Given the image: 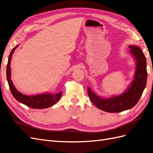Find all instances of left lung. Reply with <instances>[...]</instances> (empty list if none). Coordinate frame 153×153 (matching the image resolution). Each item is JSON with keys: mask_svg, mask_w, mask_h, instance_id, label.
<instances>
[{"mask_svg": "<svg viewBox=\"0 0 153 153\" xmlns=\"http://www.w3.org/2000/svg\"><path fill=\"white\" fill-rule=\"evenodd\" d=\"M130 52L136 61V71L131 84L124 93L108 98H103L96 95L88 87V95L92 103L105 112H121L133 108L144 90L147 77L146 59L142 50L135 45H130Z\"/></svg>", "mask_w": 153, "mask_h": 153, "instance_id": "left-lung-1", "label": "left lung"}]
</instances>
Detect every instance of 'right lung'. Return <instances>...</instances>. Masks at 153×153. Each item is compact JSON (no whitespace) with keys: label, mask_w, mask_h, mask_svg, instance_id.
Listing matches in <instances>:
<instances>
[{"label":"right lung","mask_w":153,"mask_h":153,"mask_svg":"<svg viewBox=\"0 0 153 153\" xmlns=\"http://www.w3.org/2000/svg\"><path fill=\"white\" fill-rule=\"evenodd\" d=\"M18 47V45L13 48L8 58V62L6 69V76L7 80L10 89L13 96L18 101L25 105L26 106L32 108L42 109L47 108L52 106L56 103L61 98L62 96V92H60L57 94H50L45 93L41 94L36 96H27L22 94L21 92L18 91L16 88L14 86L13 82L11 80V60L12 58V55L14 51Z\"/></svg>","instance_id":"1"}]
</instances>
